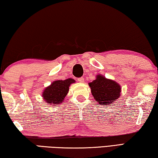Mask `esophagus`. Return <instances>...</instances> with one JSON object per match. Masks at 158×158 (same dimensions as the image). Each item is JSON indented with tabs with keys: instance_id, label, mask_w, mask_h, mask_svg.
I'll use <instances>...</instances> for the list:
<instances>
[{
	"instance_id": "34e87169",
	"label": "esophagus",
	"mask_w": 158,
	"mask_h": 158,
	"mask_svg": "<svg viewBox=\"0 0 158 158\" xmlns=\"http://www.w3.org/2000/svg\"><path fill=\"white\" fill-rule=\"evenodd\" d=\"M77 81L79 82H84L85 81V79L83 77H80V78H77Z\"/></svg>"
}]
</instances>
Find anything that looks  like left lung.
Returning a JSON list of instances; mask_svg holds the SVG:
<instances>
[{"instance_id": "obj_1", "label": "left lung", "mask_w": 158, "mask_h": 158, "mask_svg": "<svg viewBox=\"0 0 158 158\" xmlns=\"http://www.w3.org/2000/svg\"><path fill=\"white\" fill-rule=\"evenodd\" d=\"M92 96L100 105L112 106L120 97L121 86L117 82L98 74L96 79L89 82Z\"/></svg>"}]
</instances>
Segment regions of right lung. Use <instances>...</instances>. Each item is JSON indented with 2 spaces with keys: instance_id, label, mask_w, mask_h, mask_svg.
Masks as SVG:
<instances>
[{
  "instance_id": "obj_1",
  "label": "right lung",
  "mask_w": 158,
  "mask_h": 158,
  "mask_svg": "<svg viewBox=\"0 0 158 158\" xmlns=\"http://www.w3.org/2000/svg\"><path fill=\"white\" fill-rule=\"evenodd\" d=\"M74 82H76V81L73 78L53 81L50 85L43 90L42 92L43 99L50 106L61 103L69 93L70 85Z\"/></svg>"
}]
</instances>
